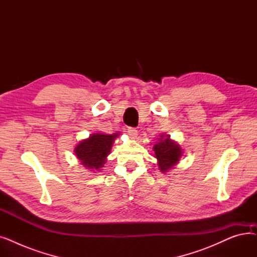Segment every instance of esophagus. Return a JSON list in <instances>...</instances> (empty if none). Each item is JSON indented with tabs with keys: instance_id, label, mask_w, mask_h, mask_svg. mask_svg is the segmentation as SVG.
Returning <instances> with one entry per match:
<instances>
[{
	"instance_id": "esophagus-1",
	"label": "esophagus",
	"mask_w": 257,
	"mask_h": 257,
	"mask_svg": "<svg viewBox=\"0 0 257 257\" xmlns=\"http://www.w3.org/2000/svg\"><path fill=\"white\" fill-rule=\"evenodd\" d=\"M127 132L130 137L132 138H137L138 136V130L136 128H132V127H128L127 128Z\"/></svg>"
}]
</instances>
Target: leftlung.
<instances>
[{
	"label": "left lung",
	"mask_w": 257,
	"mask_h": 257,
	"mask_svg": "<svg viewBox=\"0 0 257 257\" xmlns=\"http://www.w3.org/2000/svg\"><path fill=\"white\" fill-rule=\"evenodd\" d=\"M153 149L161 172H166L174 165H176L181 156V149L178 144L172 142L169 138H161L159 142L154 145Z\"/></svg>",
	"instance_id": "8db88e82"
}]
</instances>
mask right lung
<instances>
[{
	"label": "right lung",
	"mask_w": 257,
	"mask_h": 257,
	"mask_svg": "<svg viewBox=\"0 0 257 257\" xmlns=\"http://www.w3.org/2000/svg\"><path fill=\"white\" fill-rule=\"evenodd\" d=\"M115 134H92L89 139L81 142L76 148L75 153L84 167L90 170H99L103 168L106 157L109 154Z\"/></svg>",
	"instance_id": "1"
}]
</instances>
